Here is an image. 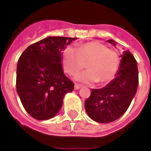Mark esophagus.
<instances>
[{"label": "esophagus", "instance_id": "34e87169", "mask_svg": "<svg viewBox=\"0 0 151 151\" xmlns=\"http://www.w3.org/2000/svg\"><path fill=\"white\" fill-rule=\"evenodd\" d=\"M81 87H82V86L79 85V84H75V85H74V89H75V90H79Z\"/></svg>", "mask_w": 151, "mask_h": 151}]
</instances>
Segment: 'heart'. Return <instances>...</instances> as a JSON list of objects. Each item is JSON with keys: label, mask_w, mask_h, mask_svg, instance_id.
Instances as JSON below:
<instances>
[{"label": "heart", "mask_w": 151, "mask_h": 151, "mask_svg": "<svg viewBox=\"0 0 151 151\" xmlns=\"http://www.w3.org/2000/svg\"><path fill=\"white\" fill-rule=\"evenodd\" d=\"M64 70L73 76L82 70H86L76 76L79 82L91 84L95 82L107 83L116 77L120 65V57L115 50L99 42H89L77 48L68 47L64 50L61 58Z\"/></svg>", "instance_id": "b5f03b06"}]
</instances>
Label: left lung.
Listing matches in <instances>:
<instances>
[{"label": "left lung", "instance_id": "8db88e82", "mask_svg": "<svg viewBox=\"0 0 151 151\" xmlns=\"http://www.w3.org/2000/svg\"><path fill=\"white\" fill-rule=\"evenodd\" d=\"M116 46L113 40H108ZM119 71L113 80L101 89H92L85 102L86 113L99 123H110L122 116L129 107L138 86V70L129 51L120 56Z\"/></svg>", "mask_w": 151, "mask_h": 151}]
</instances>
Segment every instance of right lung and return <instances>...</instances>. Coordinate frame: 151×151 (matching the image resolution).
<instances>
[{
	"mask_svg": "<svg viewBox=\"0 0 151 151\" xmlns=\"http://www.w3.org/2000/svg\"><path fill=\"white\" fill-rule=\"evenodd\" d=\"M77 38L49 36L31 44L19 57L16 88L25 110L39 120L59 112L74 83L64 73L62 51Z\"/></svg>",
	"mask_w": 151,
	"mask_h": 151,
	"instance_id": "add662e5",
	"label": "right lung"
}]
</instances>
